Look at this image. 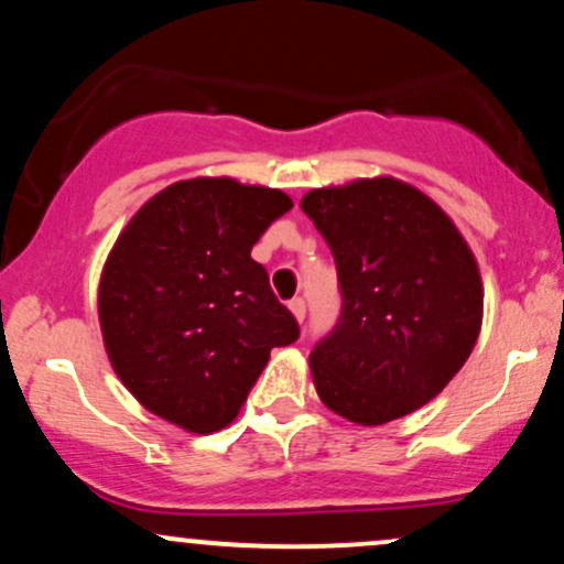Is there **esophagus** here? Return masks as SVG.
<instances>
[{
	"label": "esophagus",
	"mask_w": 564,
	"mask_h": 564,
	"mask_svg": "<svg viewBox=\"0 0 564 564\" xmlns=\"http://www.w3.org/2000/svg\"><path fill=\"white\" fill-rule=\"evenodd\" d=\"M289 310H291V315H294V318L302 323L304 321V313H307V304H304L302 296H296V300L289 302Z\"/></svg>",
	"instance_id": "34e87169"
}]
</instances>
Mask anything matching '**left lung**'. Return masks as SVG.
<instances>
[{
	"label": "left lung",
	"instance_id": "left-lung-1",
	"mask_svg": "<svg viewBox=\"0 0 564 564\" xmlns=\"http://www.w3.org/2000/svg\"><path fill=\"white\" fill-rule=\"evenodd\" d=\"M332 246L341 318L310 352L323 405L379 426L435 400L482 328V278L456 223L403 180H352L304 193Z\"/></svg>",
	"mask_w": 564,
	"mask_h": 564
}]
</instances>
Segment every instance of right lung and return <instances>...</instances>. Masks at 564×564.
<instances>
[{"mask_svg": "<svg viewBox=\"0 0 564 564\" xmlns=\"http://www.w3.org/2000/svg\"><path fill=\"white\" fill-rule=\"evenodd\" d=\"M294 206L232 177L172 183L119 232L97 286L102 345L142 408L193 435L225 430L268 366L296 341L251 246Z\"/></svg>", "mask_w": 564, "mask_h": 564, "instance_id": "1", "label": "right lung"}]
</instances>
